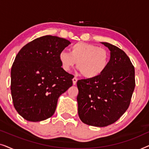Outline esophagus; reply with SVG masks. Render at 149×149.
<instances>
[{"mask_svg":"<svg viewBox=\"0 0 149 149\" xmlns=\"http://www.w3.org/2000/svg\"><path fill=\"white\" fill-rule=\"evenodd\" d=\"M77 80H78V79H77L76 77H74V78L72 79V83H73V85H76V84H77Z\"/></svg>","mask_w":149,"mask_h":149,"instance_id":"obj_1","label":"esophagus"}]
</instances>
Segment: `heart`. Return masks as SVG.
Returning a JSON list of instances; mask_svg holds the SVG:
<instances>
[{
	"label": "heart",
	"mask_w": 149,
	"mask_h": 149,
	"mask_svg": "<svg viewBox=\"0 0 149 149\" xmlns=\"http://www.w3.org/2000/svg\"><path fill=\"white\" fill-rule=\"evenodd\" d=\"M109 60V52L106 49L84 42L73 45L70 54L62 51L59 54L63 70L68 72L77 62V68L87 79L95 78L102 74L107 68Z\"/></svg>",
	"instance_id": "obj_1"
}]
</instances>
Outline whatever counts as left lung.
<instances>
[{"label":"left lung","mask_w":149,"mask_h":149,"mask_svg":"<svg viewBox=\"0 0 149 149\" xmlns=\"http://www.w3.org/2000/svg\"><path fill=\"white\" fill-rule=\"evenodd\" d=\"M111 51L107 68L100 76L77 81L78 114L83 123L105 127L117 121L129 107L135 88V70L121 49L102 42Z\"/></svg>","instance_id":"left-lung-1"}]
</instances>
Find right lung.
<instances>
[{"instance_id": "obj_1", "label": "right lung", "mask_w": 149, "mask_h": 149, "mask_svg": "<svg viewBox=\"0 0 149 149\" xmlns=\"http://www.w3.org/2000/svg\"><path fill=\"white\" fill-rule=\"evenodd\" d=\"M70 44L58 36L37 38L22 47L11 71L13 106L24 119L40 121L52 117L58 97L72 85L73 76L63 70L59 54Z\"/></svg>"}]
</instances>
